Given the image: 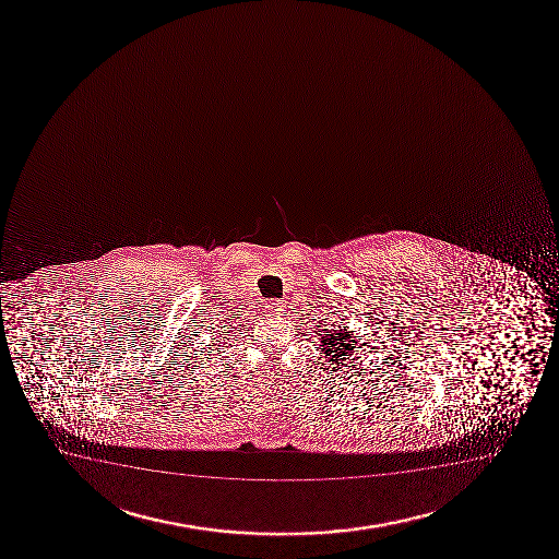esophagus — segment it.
Listing matches in <instances>:
<instances>
[{
    "label": "esophagus",
    "instance_id": "34e87169",
    "mask_svg": "<svg viewBox=\"0 0 559 559\" xmlns=\"http://www.w3.org/2000/svg\"><path fill=\"white\" fill-rule=\"evenodd\" d=\"M265 310L270 316L283 314L284 302L278 301V299H271V301L265 302Z\"/></svg>",
    "mask_w": 559,
    "mask_h": 559
}]
</instances>
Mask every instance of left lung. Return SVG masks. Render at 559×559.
<instances>
[{"label":"left lung","mask_w":559,"mask_h":559,"mask_svg":"<svg viewBox=\"0 0 559 559\" xmlns=\"http://www.w3.org/2000/svg\"><path fill=\"white\" fill-rule=\"evenodd\" d=\"M354 344H357V342H355L348 329H338L333 335L322 338V352L328 355L329 361L335 362L336 367H341V365H346L349 357L354 355Z\"/></svg>","instance_id":"left-lung-1"}]
</instances>
